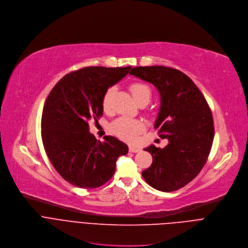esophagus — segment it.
Returning a JSON list of instances; mask_svg holds the SVG:
<instances>
[{"label":"esophagus","instance_id":"1","mask_svg":"<svg viewBox=\"0 0 248 248\" xmlns=\"http://www.w3.org/2000/svg\"><path fill=\"white\" fill-rule=\"evenodd\" d=\"M129 152H130V153H139V152H140V147H137V146L130 145V146H129Z\"/></svg>","mask_w":248,"mask_h":248}]
</instances>
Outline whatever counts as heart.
<instances>
[{
	"label": "heart",
	"mask_w": 248,
	"mask_h": 248,
	"mask_svg": "<svg viewBox=\"0 0 248 248\" xmlns=\"http://www.w3.org/2000/svg\"><path fill=\"white\" fill-rule=\"evenodd\" d=\"M130 92L133 95V98L135 102L139 105L140 103H146L151 101V96H152V92L150 87H148L144 83L140 82H136L130 85ZM115 88L114 87H109L104 96H103V108L106 112H108L110 110L111 107V100H112V95L114 93ZM111 130L112 132L118 136L120 139L127 140V141H134L138 135L141 132L142 126L141 124L137 121L133 120L127 117H121L116 119L112 124H111Z\"/></svg>",
	"instance_id": "1"
}]
</instances>
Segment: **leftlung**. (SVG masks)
Wrapping results in <instances>:
<instances>
[{
  "instance_id": "left-lung-1",
  "label": "left lung",
  "mask_w": 248,
  "mask_h": 248,
  "mask_svg": "<svg viewBox=\"0 0 248 248\" xmlns=\"http://www.w3.org/2000/svg\"><path fill=\"white\" fill-rule=\"evenodd\" d=\"M153 84L160 94L155 128L164 147L152 144L144 151L152 165L141 172L145 182L161 191H174L192 181L203 168L214 139L211 109L200 89L185 73L166 66H138L130 73Z\"/></svg>"
}]
</instances>
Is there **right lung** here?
<instances>
[{
	"label": "right lung",
	"mask_w": 248,
	"mask_h": 248,
	"mask_svg": "<svg viewBox=\"0 0 248 248\" xmlns=\"http://www.w3.org/2000/svg\"><path fill=\"white\" fill-rule=\"evenodd\" d=\"M131 68H81L62 77L46 97L41 122L45 151L59 174L75 186H103L113 176L117 158L128 154V145L115 137L96 140L89 122L103 115L106 91Z\"/></svg>",
	"instance_id": "obj_1"
}]
</instances>
